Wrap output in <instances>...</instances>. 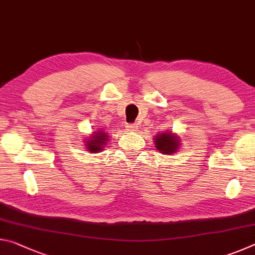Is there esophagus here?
I'll return each mask as SVG.
<instances>
[{
	"instance_id": "1",
	"label": "esophagus",
	"mask_w": 255,
	"mask_h": 255,
	"mask_svg": "<svg viewBox=\"0 0 255 255\" xmlns=\"http://www.w3.org/2000/svg\"><path fill=\"white\" fill-rule=\"evenodd\" d=\"M137 129H138V126H137V125H135V124L127 125V126H126V130L127 131H130V132H135Z\"/></svg>"
}]
</instances>
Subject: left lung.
<instances>
[{
	"label": "left lung",
	"mask_w": 255,
	"mask_h": 255,
	"mask_svg": "<svg viewBox=\"0 0 255 255\" xmlns=\"http://www.w3.org/2000/svg\"><path fill=\"white\" fill-rule=\"evenodd\" d=\"M180 137L172 130L163 131L154 137L155 147L164 155L174 154L181 146Z\"/></svg>",
	"instance_id": "obj_1"
}]
</instances>
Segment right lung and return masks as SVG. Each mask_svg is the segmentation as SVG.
<instances>
[{
    "label": "right lung",
    "mask_w": 255,
    "mask_h": 255,
    "mask_svg": "<svg viewBox=\"0 0 255 255\" xmlns=\"http://www.w3.org/2000/svg\"><path fill=\"white\" fill-rule=\"evenodd\" d=\"M109 141V133L102 129H97L89 137L84 139V147L90 153H99L105 149L106 145Z\"/></svg>",
    "instance_id": "1"
}]
</instances>
